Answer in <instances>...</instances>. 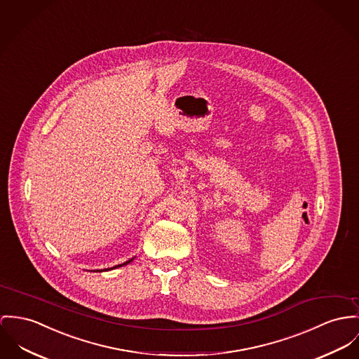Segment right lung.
Segmentation results:
<instances>
[{"mask_svg":"<svg viewBox=\"0 0 359 359\" xmlns=\"http://www.w3.org/2000/svg\"><path fill=\"white\" fill-rule=\"evenodd\" d=\"M131 261H133V259H130V261H127V262H124V264H121V265H117V266H113V269H114V268H118V266H123V265H127V264H130V262H131ZM105 271H108V269H105Z\"/></svg>","mask_w":359,"mask_h":359,"instance_id":"1","label":"right lung"}]
</instances>
